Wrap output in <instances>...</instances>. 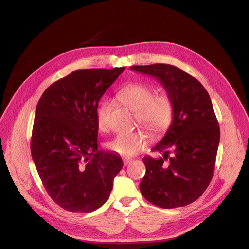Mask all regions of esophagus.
Segmentation results:
<instances>
[{"mask_svg":"<svg viewBox=\"0 0 249 249\" xmlns=\"http://www.w3.org/2000/svg\"><path fill=\"white\" fill-rule=\"evenodd\" d=\"M131 162H132V159H127V158L124 159V166H126V165H128Z\"/></svg>","mask_w":249,"mask_h":249,"instance_id":"esophagus-1","label":"esophagus"}]
</instances>
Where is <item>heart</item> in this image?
<instances>
[{"label":"heart","instance_id":"obj_1","mask_svg":"<svg viewBox=\"0 0 249 249\" xmlns=\"http://www.w3.org/2000/svg\"><path fill=\"white\" fill-rule=\"evenodd\" d=\"M155 95L153 87L142 82H132L116 93V99L135 112L137 122L155 137L163 135L170 126L174 103L170 94L163 92ZM111 103L103 101L96 112V123L100 131L108 127V116ZM147 136L141 131L117 135L107 144V148L118 155L132 157L146 149Z\"/></svg>","mask_w":249,"mask_h":249}]
</instances>
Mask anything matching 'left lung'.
I'll list each match as a JSON object with an SVG mask.
<instances>
[{
	"label": "left lung",
	"instance_id": "obj_1",
	"mask_svg": "<svg viewBox=\"0 0 249 249\" xmlns=\"http://www.w3.org/2000/svg\"><path fill=\"white\" fill-rule=\"evenodd\" d=\"M131 70L156 78L174 103L172 123L152 149L163 152V157L143 158L146 173L140 191L163 209L187 206L203 195L214 174L220 127L209 93L196 78L172 65Z\"/></svg>",
	"mask_w": 249,
	"mask_h": 249
}]
</instances>
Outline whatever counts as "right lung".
<instances>
[{
    "label": "right lung",
    "mask_w": 249,
    "mask_h": 249,
    "mask_svg": "<svg viewBox=\"0 0 249 249\" xmlns=\"http://www.w3.org/2000/svg\"><path fill=\"white\" fill-rule=\"evenodd\" d=\"M124 67L83 69L54 82L35 111L31 156L49 196L61 208H100L123 168L120 155L98 149V102Z\"/></svg>",
    "instance_id": "add662e5"
}]
</instances>
